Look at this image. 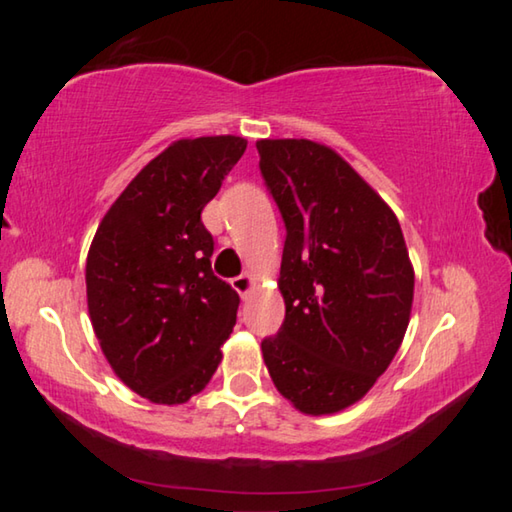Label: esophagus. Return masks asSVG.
Instances as JSON below:
<instances>
[{
	"mask_svg": "<svg viewBox=\"0 0 512 512\" xmlns=\"http://www.w3.org/2000/svg\"><path fill=\"white\" fill-rule=\"evenodd\" d=\"M232 287H235L239 296H246V293H250V289L255 287V275L253 273H241L239 277L232 280Z\"/></svg>",
	"mask_w": 512,
	"mask_h": 512,
	"instance_id": "1",
	"label": "esophagus"
}]
</instances>
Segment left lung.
<instances>
[{"instance_id": "8db88e82", "label": "left lung", "mask_w": 512, "mask_h": 512, "mask_svg": "<svg viewBox=\"0 0 512 512\" xmlns=\"http://www.w3.org/2000/svg\"><path fill=\"white\" fill-rule=\"evenodd\" d=\"M280 207V332L262 341L282 397L307 415L357 404L391 366L409 327L415 273L395 212L329 146L257 140Z\"/></svg>"}]
</instances>
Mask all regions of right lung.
<instances>
[{
  "mask_svg": "<svg viewBox=\"0 0 512 512\" xmlns=\"http://www.w3.org/2000/svg\"><path fill=\"white\" fill-rule=\"evenodd\" d=\"M237 135L176 140L103 216L85 262L103 357L133 393L185 404L219 368L239 293L216 277L203 207L244 155Z\"/></svg>",
  "mask_w": 512,
  "mask_h": 512,
  "instance_id": "add662e5",
  "label": "right lung"
}]
</instances>
